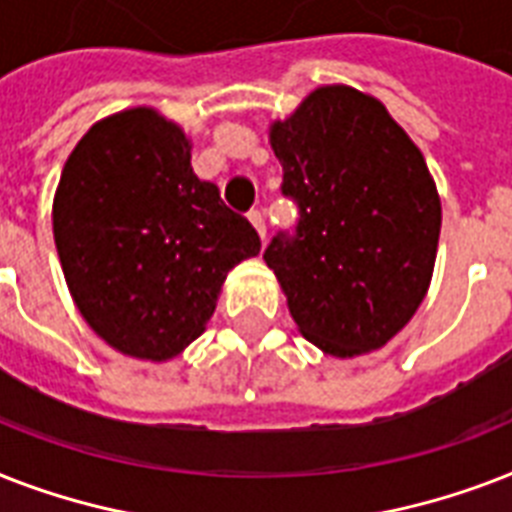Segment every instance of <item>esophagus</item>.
<instances>
[{
  "label": "esophagus",
  "mask_w": 512,
  "mask_h": 512,
  "mask_svg": "<svg viewBox=\"0 0 512 512\" xmlns=\"http://www.w3.org/2000/svg\"><path fill=\"white\" fill-rule=\"evenodd\" d=\"M249 223L255 225V231L260 233V239L265 241V217H263V212H249Z\"/></svg>",
  "instance_id": "obj_1"
}]
</instances>
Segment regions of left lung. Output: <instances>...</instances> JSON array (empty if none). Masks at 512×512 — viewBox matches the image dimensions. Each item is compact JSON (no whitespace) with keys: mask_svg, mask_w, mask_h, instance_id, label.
Instances as JSON below:
<instances>
[{"mask_svg":"<svg viewBox=\"0 0 512 512\" xmlns=\"http://www.w3.org/2000/svg\"><path fill=\"white\" fill-rule=\"evenodd\" d=\"M300 207L276 236V273L300 335L335 358L382 348L428 295L441 196L425 156L374 95L324 84L268 130Z\"/></svg>","mask_w":512,"mask_h":512,"instance_id":"left-lung-1","label":"left lung"}]
</instances>
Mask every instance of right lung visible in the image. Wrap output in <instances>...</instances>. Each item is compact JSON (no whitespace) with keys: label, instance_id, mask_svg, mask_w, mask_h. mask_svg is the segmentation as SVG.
Returning a JSON list of instances; mask_svg holds the SVG:
<instances>
[{"label":"right lung","instance_id":"add662e5","mask_svg":"<svg viewBox=\"0 0 512 512\" xmlns=\"http://www.w3.org/2000/svg\"><path fill=\"white\" fill-rule=\"evenodd\" d=\"M52 233L92 332L154 364L207 329L228 271L260 252L247 217L196 177L183 127L148 106L84 132L60 172Z\"/></svg>","mask_w":512,"mask_h":512}]
</instances>
